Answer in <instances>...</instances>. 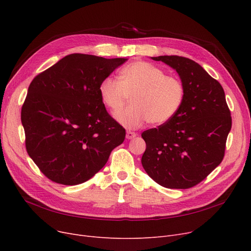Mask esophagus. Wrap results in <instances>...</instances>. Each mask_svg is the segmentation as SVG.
Returning a JSON list of instances; mask_svg holds the SVG:
<instances>
[{
    "label": "esophagus",
    "mask_w": 251,
    "mask_h": 251,
    "mask_svg": "<svg viewBox=\"0 0 251 251\" xmlns=\"http://www.w3.org/2000/svg\"><path fill=\"white\" fill-rule=\"evenodd\" d=\"M136 136H137V134L135 132H132V131H127V132H126V138L127 139H133Z\"/></svg>",
    "instance_id": "1"
}]
</instances>
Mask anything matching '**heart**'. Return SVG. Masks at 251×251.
Instances as JSON below:
<instances>
[{"mask_svg":"<svg viewBox=\"0 0 251 251\" xmlns=\"http://www.w3.org/2000/svg\"><path fill=\"white\" fill-rule=\"evenodd\" d=\"M102 103L111 111L120 110L128 95L131 103L115 114L116 120L126 128H138L146 122L162 125L177 115L185 96L180 79L157 66L135 61L120 71L119 80L105 77L99 86Z\"/></svg>","mask_w":251,"mask_h":251,"instance_id":"heart-1","label":"heart"}]
</instances>
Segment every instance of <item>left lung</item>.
Here are the masks:
<instances>
[{
  "label": "left lung",
  "mask_w": 251,
  "mask_h": 251,
  "mask_svg": "<svg viewBox=\"0 0 251 251\" xmlns=\"http://www.w3.org/2000/svg\"><path fill=\"white\" fill-rule=\"evenodd\" d=\"M151 59L177 71L185 96L172 120L142 132L147 149L141 164L160 185L187 189L223 161L232 127L231 113L222 85L200 64L179 56Z\"/></svg>",
  "instance_id": "1"
}]
</instances>
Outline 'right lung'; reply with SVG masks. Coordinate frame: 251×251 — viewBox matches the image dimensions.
<instances>
[{
  "label": "right lung",
  "mask_w": 251,
  "mask_h": 251,
  "mask_svg": "<svg viewBox=\"0 0 251 251\" xmlns=\"http://www.w3.org/2000/svg\"><path fill=\"white\" fill-rule=\"evenodd\" d=\"M126 61L71 54L31 81L21 109L25 147L52 182L89 180L124 141L125 129L105 110L99 86Z\"/></svg>",
  "instance_id": "obj_1"
}]
</instances>
